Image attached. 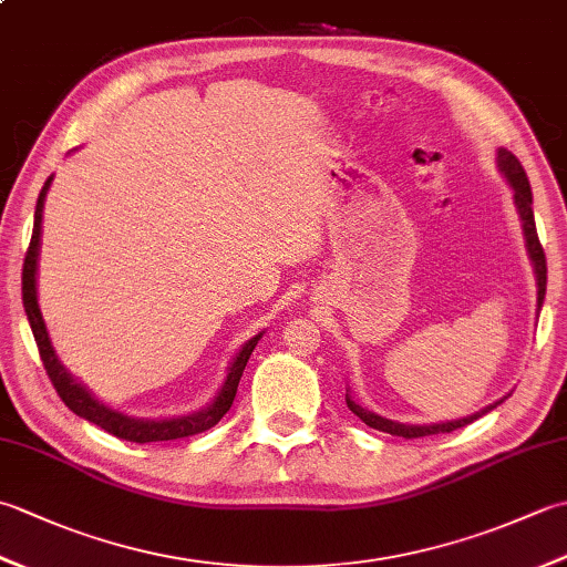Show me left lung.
I'll list each match as a JSON object with an SVG mask.
<instances>
[{
    "label": "left lung",
    "mask_w": 567,
    "mask_h": 567,
    "mask_svg": "<svg viewBox=\"0 0 567 567\" xmlns=\"http://www.w3.org/2000/svg\"><path fill=\"white\" fill-rule=\"evenodd\" d=\"M497 167L499 173L507 177L509 187L514 189V204H516V212H519V219H522V228H524V238H526V252L528 258H532L534 265V275H536V315H540V307H544V299H546V256H544V248H540V240L536 234V221H534V197H532V185H528V177L524 173L522 163L516 161V155L507 148H497ZM512 394V392H509ZM507 394V396H509ZM507 396H502L495 404H487L485 409H480V412L463 416V419H453V421H439V424H404V421H394L388 416H380L375 412H370V409L360 406L353 396H351V388L346 390V404L351 412L360 419L365 421L368 426L384 431V433H392V436H402V439H421V436H433V433H451L461 426L473 424L475 419L485 416L492 409H497Z\"/></svg>",
    "instance_id": "obj_1"
}]
</instances>
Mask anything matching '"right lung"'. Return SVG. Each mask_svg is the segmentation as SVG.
I'll return each mask as SVG.
<instances>
[{
    "label": "right lung",
    "instance_id": "add662e5",
    "mask_svg": "<svg viewBox=\"0 0 567 567\" xmlns=\"http://www.w3.org/2000/svg\"><path fill=\"white\" fill-rule=\"evenodd\" d=\"M51 183H53V175L45 179V185H43L41 195H39V202H35L33 234H31V244H29L27 260H23V272H21V295H23V309H27L33 339H35V343H39V353H41V360L45 365V372H48V378H51L53 388L58 390L60 400L65 402L70 412H75L84 421H90V424H97L106 433H112V436L131 441V443H153V441L185 439V436H195V433L207 431L214 424H219L221 416L234 404L240 375H244L252 348L258 346V341L262 339L265 331L256 333L252 339H248L244 346L238 348V353L234 355V360L226 368V378L221 382V388L216 390L214 400L207 406L197 409V412H189V414H183V416L143 419V416H131V414L118 412V409L100 402L97 396L92 394V390H87V384H82L63 363H60L51 336H48V327L43 321L41 307H39L41 224H43V204H45L48 189H51Z\"/></svg>",
    "mask_w": 567,
    "mask_h": 567
}]
</instances>
